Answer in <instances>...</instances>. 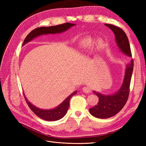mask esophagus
Returning <instances> with one entry per match:
<instances>
[{"label": "esophagus", "instance_id": "esophagus-1", "mask_svg": "<svg viewBox=\"0 0 146 146\" xmlns=\"http://www.w3.org/2000/svg\"><path fill=\"white\" fill-rule=\"evenodd\" d=\"M82 90L84 93H86V94H88V93L91 92L90 88H89L87 86H84V87H83Z\"/></svg>", "mask_w": 146, "mask_h": 146}]
</instances>
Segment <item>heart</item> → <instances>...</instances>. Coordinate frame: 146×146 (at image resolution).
<instances>
[{"label":"heart","instance_id":"b5f03b06","mask_svg":"<svg viewBox=\"0 0 146 146\" xmlns=\"http://www.w3.org/2000/svg\"><path fill=\"white\" fill-rule=\"evenodd\" d=\"M94 40L91 38H85L82 39L78 44V48L82 54H85L91 50L94 46ZM105 47V43L103 40L98 39L94 44V49L96 51H100Z\"/></svg>","mask_w":146,"mask_h":146}]
</instances>
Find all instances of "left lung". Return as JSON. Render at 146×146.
I'll return each mask as SVG.
<instances>
[{
    "label": "left lung",
    "mask_w": 146,
    "mask_h": 146,
    "mask_svg": "<svg viewBox=\"0 0 146 146\" xmlns=\"http://www.w3.org/2000/svg\"><path fill=\"white\" fill-rule=\"evenodd\" d=\"M105 25L113 32L117 44L120 51L128 56L132 57L131 47L125 32L120 27L112 24H105ZM133 68L134 61L132 60L131 63L127 65L122 85L115 94L105 95L94 91L98 97L99 101L97 105L90 108V113L93 116L99 119H107L116 115L122 109L129 97Z\"/></svg>",
    "instance_id": "1"
}]
</instances>
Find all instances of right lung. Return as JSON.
<instances>
[{
  "instance_id": "1",
  "label": "right lung",
  "mask_w": 146,
  "mask_h": 146,
  "mask_svg": "<svg viewBox=\"0 0 146 146\" xmlns=\"http://www.w3.org/2000/svg\"><path fill=\"white\" fill-rule=\"evenodd\" d=\"M75 26V24H71L69 23H64L63 24H60V25L57 26H53L50 27H38L32 31L28 35L26 36L24 41L23 46L26 44L27 42L31 41L32 39L35 38L36 37H38V36L42 35H47V34H56V33H61L62 32L66 31V30L70 29L71 27ZM77 93L76 91L73 92L71 94L69 97H68L65 100L62 102V103L58 105V106L53 108V109L50 110H42L40 109V108L35 107L32 104L27 100L26 97L24 94V98L26 101V103L28 105L29 108L31 109V110L35 113L37 116L41 118V119L48 120V121H54L58 120L59 119H61L63 118L65 115H66L68 107L70 105V100L71 97L73 95H75Z\"/></svg>"
}]
</instances>
